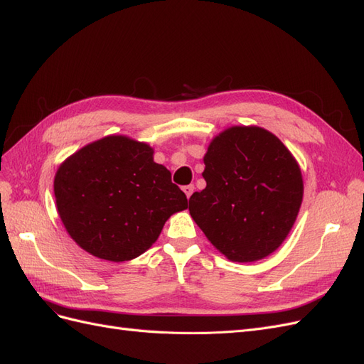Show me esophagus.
I'll use <instances>...</instances> for the list:
<instances>
[{
  "label": "esophagus",
  "mask_w": 364,
  "mask_h": 364,
  "mask_svg": "<svg viewBox=\"0 0 364 364\" xmlns=\"http://www.w3.org/2000/svg\"><path fill=\"white\" fill-rule=\"evenodd\" d=\"M193 191H195V186L193 184H188V186H184V188H183V192L186 193V196H188V198H191V195L193 193Z\"/></svg>",
  "instance_id": "obj_1"
}]
</instances>
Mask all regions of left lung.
<instances>
[{"label":"left lung","instance_id":"8db88e82","mask_svg":"<svg viewBox=\"0 0 364 364\" xmlns=\"http://www.w3.org/2000/svg\"><path fill=\"white\" fill-rule=\"evenodd\" d=\"M205 189L189 200L193 221L230 261H259L284 242L304 196L299 164L272 132L228 128L204 155Z\"/></svg>","mask_w":364,"mask_h":364}]
</instances>
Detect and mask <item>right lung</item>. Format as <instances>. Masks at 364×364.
I'll return each mask as SVG.
<instances>
[{"mask_svg":"<svg viewBox=\"0 0 364 364\" xmlns=\"http://www.w3.org/2000/svg\"><path fill=\"white\" fill-rule=\"evenodd\" d=\"M152 154L146 143L108 136L59 166L58 212L85 252L105 261H131L157 241L172 213L188 209L184 192Z\"/></svg>","mask_w":364,"mask_h":364,"instance_id":"obj_1","label":"right lung"}]
</instances>
